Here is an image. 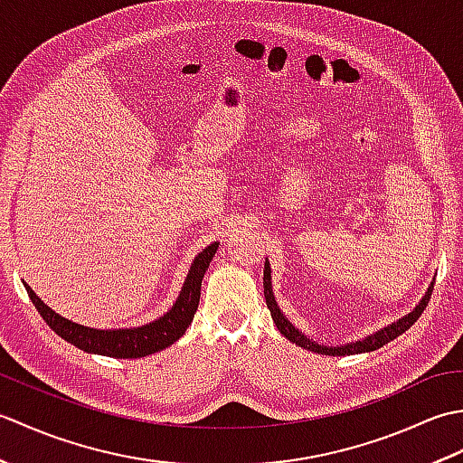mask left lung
<instances>
[{
  "label": "left lung",
  "instance_id": "left-lung-1",
  "mask_svg": "<svg viewBox=\"0 0 463 463\" xmlns=\"http://www.w3.org/2000/svg\"><path fill=\"white\" fill-rule=\"evenodd\" d=\"M262 284H264V298H267V307L270 310V317H272L274 324H277V328L280 330L282 336H287L290 342H294L300 348H307V350H312V352H317V354H328V356H350V354L372 352V350H376V348H382L383 344H388L390 340L398 338L400 334H404L411 326V324H414L421 317V312L426 310L428 302H430L431 290H434V284H431V287L426 292V297L420 300L418 307L411 310L408 317L400 318L394 324H390L388 328H383V330H380L376 334H372V336L364 338L360 342L346 344V346H324V344H317V342H312L310 338L304 336V334L294 328L292 324L287 320V317H284V314L280 312L277 300H274L272 287H270V267H269V262H264V282Z\"/></svg>",
  "mask_w": 463,
  "mask_h": 463
}]
</instances>
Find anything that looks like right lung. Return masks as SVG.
I'll return each instance as SVG.
<instances>
[{
  "label": "right lung",
  "mask_w": 463,
  "mask_h": 463,
  "mask_svg": "<svg viewBox=\"0 0 463 463\" xmlns=\"http://www.w3.org/2000/svg\"><path fill=\"white\" fill-rule=\"evenodd\" d=\"M219 249V242H213L206 247L199 257L194 259L193 267L186 274L184 287L181 290V297L176 298L173 308L155 320L151 324H145L141 328H129V330H95L75 324L63 317H59L52 308L37 298V294L27 287L25 290L32 298L33 307L42 314V318L47 322V326L55 334H59L63 340H67L73 346L81 348L85 352L101 354V356H113V358H143L149 356L153 352H159L173 342L179 340L189 328V324L194 318V312L199 308L201 300V282L206 269L213 260V254Z\"/></svg>",
  "instance_id": "right-lung-1"
}]
</instances>
